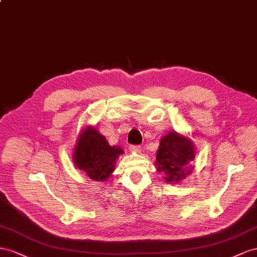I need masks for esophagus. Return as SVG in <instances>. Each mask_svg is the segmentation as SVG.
Here are the masks:
<instances>
[{"instance_id":"obj_1","label":"esophagus","mask_w":257,"mask_h":257,"mask_svg":"<svg viewBox=\"0 0 257 257\" xmlns=\"http://www.w3.org/2000/svg\"><path fill=\"white\" fill-rule=\"evenodd\" d=\"M129 149H130V151L133 152V153H137V154L141 153V148L139 145H130Z\"/></svg>"}]
</instances>
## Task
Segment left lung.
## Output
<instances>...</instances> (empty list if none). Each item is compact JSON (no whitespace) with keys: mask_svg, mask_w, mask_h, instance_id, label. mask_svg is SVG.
Returning <instances> with one entry per match:
<instances>
[{"mask_svg":"<svg viewBox=\"0 0 257 257\" xmlns=\"http://www.w3.org/2000/svg\"><path fill=\"white\" fill-rule=\"evenodd\" d=\"M195 159V146L188 138L170 131L160 139L155 165L158 172L166 174L167 183H179L193 172L190 161Z\"/></svg>","mask_w":257,"mask_h":257,"instance_id":"1","label":"left lung"}]
</instances>
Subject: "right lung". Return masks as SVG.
Instances as JSON below:
<instances>
[{
	"mask_svg": "<svg viewBox=\"0 0 257 257\" xmlns=\"http://www.w3.org/2000/svg\"><path fill=\"white\" fill-rule=\"evenodd\" d=\"M122 153L119 146H111L96 128L88 126L79 134L73 161L91 180L105 182L115 170L117 158Z\"/></svg>",
	"mask_w": 257,
	"mask_h": 257,
	"instance_id": "obj_1",
	"label": "right lung"
}]
</instances>
